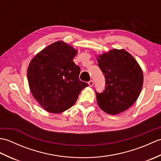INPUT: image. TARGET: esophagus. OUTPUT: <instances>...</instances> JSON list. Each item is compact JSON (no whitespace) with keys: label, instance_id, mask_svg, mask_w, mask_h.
Here are the masks:
<instances>
[{"label":"esophagus","instance_id":"esophagus-1","mask_svg":"<svg viewBox=\"0 0 161 161\" xmlns=\"http://www.w3.org/2000/svg\"><path fill=\"white\" fill-rule=\"evenodd\" d=\"M93 84H94V81L93 80H90L89 81H88V84H89L90 86H93Z\"/></svg>","mask_w":161,"mask_h":161}]
</instances>
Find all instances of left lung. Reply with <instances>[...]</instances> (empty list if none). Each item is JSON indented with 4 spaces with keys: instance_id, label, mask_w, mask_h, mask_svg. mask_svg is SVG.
Returning <instances> with one entry per match:
<instances>
[{
    "instance_id": "1",
    "label": "left lung",
    "mask_w": 161,
    "mask_h": 161,
    "mask_svg": "<svg viewBox=\"0 0 161 161\" xmlns=\"http://www.w3.org/2000/svg\"><path fill=\"white\" fill-rule=\"evenodd\" d=\"M98 66L104 75L105 89L95 91L99 107L108 114L116 115L134 104L143 84L139 64L125 50H111L97 58Z\"/></svg>"
}]
</instances>
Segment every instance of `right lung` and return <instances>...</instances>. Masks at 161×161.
Segmentation results:
<instances>
[{
    "mask_svg": "<svg viewBox=\"0 0 161 161\" xmlns=\"http://www.w3.org/2000/svg\"><path fill=\"white\" fill-rule=\"evenodd\" d=\"M77 51L64 42L47 46L30 61L28 68L30 89L47 111L59 114L76 102L88 84L79 79L80 68L73 62Z\"/></svg>",
    "mask_w": 161,
    "mask_h": 161,
    "instance_id": "obj_1",
    "label": "right lung"
}]
</instances>
